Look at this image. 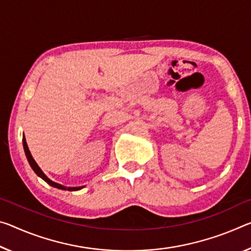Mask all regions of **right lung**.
Returning a JSON list of instances; mask_svg holds the SVG:
<instances>
[{
	"label": "right lung",
	"mask_w": 251,
	"mask_h": 251,
	"mask_svg": "<svg viewBox=\"0 0 251 251\" xmlns=\"http://www.w3.org/2000/svg\"><path fill=\"white\" fill-rule=\"evenodd\" d=\"M23 149H25V156L27 158V162H29L30 166H31V168H32V170L34 171L35 174H37L39 177H41L43 181H46L49 185L53 186V188H57V189H60V190H67V191H78V190H81L82 188H85V186H65V185L59 184V183L53 182L52 180H50V178L48 177L46 174L42 172V170L39 168V165L37 164V162L34 161V158L32 157V155H31L29 147H27V144H26L25 135H23Z\"/></svg>",
	"instance_id": "add662e5"
}]
</instances>
